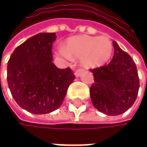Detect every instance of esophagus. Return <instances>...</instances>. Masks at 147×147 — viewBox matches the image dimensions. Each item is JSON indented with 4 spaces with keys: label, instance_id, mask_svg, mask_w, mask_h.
Instances as JSON below:
<instances>
[{
    "label": "esophagus",
    "instance_id": "1",
    "mask_svg": "<svg viewBox=\"0 0 147 147\" xmlns=\"http://www.w3.org/2000/svg\"><path fill=\"white\" fill-rule=\"evenodd\" d=\"M82 72V70H81V69H77V70L75 71V76H76V77H78V76H80V75H81Z\"/></svg>",
    "mask_w": 147,
    "mask_h": 147
}]
</instances>
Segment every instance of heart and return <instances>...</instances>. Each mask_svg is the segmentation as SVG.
Returning <instances> with one entry per match:
<instances>
[{
    "instance_id": "obj_1",
    "label": "heart",
    "mask_w": 147,
    "mask_h": 147,
    "mask_svg": "<svg viewBox=\"0 0 147 147\" xmlns=\"http://www.w3.org/2000/svg\"><path fill=\"white\" fill-rule=\"evenodd\" d=\"M112 52V42L105 36H76L67 39L65 47L59 48L58 54L65 59L81 57L85 66L96 68L111 59Z\"/></svg>"
}]
</instances>
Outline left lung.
Returning <instances> with one entry per match:
<instances>
[{"mask_svg":"<svg viewBox=\"0 0 147 147\" xmlns=\"http://www.w3.org/2000/svg\"><path fill=\"white\" fill-rule=\"evenodd\" d=\"M114 55L109 65L91 70L94 83L90 88L94 106L109 116L120 115L135 101L140 88L132 58L113 41Z\"/></svg>","mask_w":147,"mask_h":147,"instance_id":"1","label":"left lung"}]
</instances>
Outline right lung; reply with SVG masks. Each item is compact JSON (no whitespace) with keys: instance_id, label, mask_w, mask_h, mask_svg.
<instances>
[{"instance_id":"obj_1","label":"right lung","mask_w":147,"mask_h":147,"mask_svg":"<svg viewBox=\"0 0 147 147\" xmlns=\"http://www.w3.org/2000/svg\"><path fill=\"white\" fill-rule=\"evenodd\" d=\"M55 33H39L15 48L7 63V83L17 104L33 114L50 113L62 105L75 79L70 68L53 63Z\"/></svg>"}]
</instances>
